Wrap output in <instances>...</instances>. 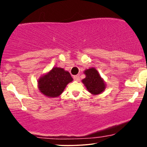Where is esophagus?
Returning <instances> with one entry per match:
<instances>
[{
    "mask_svg": "<svg viewBox=\"0 0 147 147\" xmlns=\"http://www.w3.org/2000/svg\"><path fill=\"white\" fill-rule=\"evenodd\" d=\"M74 80H75V81H77V82H79L80 80V76L78 75H76V76H74Z\"/></svg>",
    "mask_w": 147,
    "mask_h": 147,
    "instance_id": "esophagus-1",
    "label": "esophagus"
}]
</instances>
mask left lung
I'll return each instance as SVG.
<instances>
[{
	"instance_id": "1",
	"label": "left lung",
	"mask_w": 147,
	"mask_h": 147,
	"mask_svg": "<svg viewBox=\"0 0 147 147\" xmlns=\"http://www.w3.org/2000/svg\"><path fill=\"white\" fill-rule=\"evenodd\" d=\"M86 78L82 80L88 92L93 95L101 94L106 88V84L104 80L94 67L90 68L84 71Z\"/></svg>"
}]
</instances>
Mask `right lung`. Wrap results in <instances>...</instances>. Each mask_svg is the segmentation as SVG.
Listing matches in <instances>:
<instances>
[{
	"instance_id": "1",
	"label": "right lung",
	"mask_w": 147,
	"mask_h": 147,
	"mask_svg": "<svg viewBox=\"0 0 147 147\" xmlns=\"http://www.w3.org/2000/svg\"><path fill=\"white\" fill-rule=\"evenodd\" d=\"M73 81L70 74L63 68L55 67L38 80L39 91L49 98L61 95L66 86Z\"/></svg>"
}]
</instances>
